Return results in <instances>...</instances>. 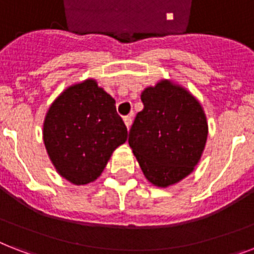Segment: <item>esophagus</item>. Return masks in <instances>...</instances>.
Instances as JSON below:
<instances>
[{
  "label": "esophagus",
  "instance_id": "1",
  "mask_svg": "<svg viewBox=\"0 0 254 254\" xmlns=\"http://www.w3.org/2000/svg\"><path fill=\"white\" fill-rule=\"evenodd\" d=\"M124 123H125V125H127V129H130L131 127V123H133V119H131L130 116H127V117H124Z\"/></svg>",
  "mask_w": 254,
  "mask_h": 254
}]
</instances>
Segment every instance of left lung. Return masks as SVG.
<instances>
[{
	"label": "left lung",
	"instance_id": "1",
	"mask_svg": "<svg viewBox=\"0 0 254 254\" xmlns=\"http://www.w3.org/2000/svg\"><path fill=\"white\" fill-rule=\"evenodd\" d=\"M143 109L129 131V146L152 185L167 188L190 175L205 150L209 127L203 108L168 79L146 87Z\"/></svg>",
	"mask_w": 254,
	"mask_h": 254
}]
</instances>
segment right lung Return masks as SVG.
I'll return each mask as SVG.
<instances>
[{
    "mask_svg": "<svg viewBox=\"0 0 254 254\" xmlns=\"http://www.w3.org/2000/svg\"><path fill=\"white\" fill-rule=\"evenodd\" d=\"M127 138L116 102L95 79L71 84L45 115L43 139L60 176L74 185L98 179Z\"/></svg>",
    "mask_w": 254,
    "mask_h": 254,
    "instance_id": "right-lung-1",
    "label": "right lung"
}]
</instances>
